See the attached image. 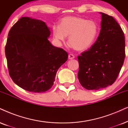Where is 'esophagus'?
Masks as SVG:
<instances>
[{
    "label": "esophagus",
    "instance_id": "34e87169",
    "mask_svg": "<svg viewBox=\"0 0 128 128\" xmlns=\"http://www.w3.org/2000/svg\"><path fill=\"white\" fill-rule=\"evenodd\" d=\"M75 58V56H74L73 54H70L68 55V59H69V60L73 59V58Z\"/></svg>",
    "mask_w": 128,
    "mask_h": 128
}]
</instances>
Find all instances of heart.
<instances>
[{"label":"heart","mask_w":128,"mask_h":128,"mask_svg":"<svg viewBox=\"0 0 128 128\" xmlns=\"http://www.w3.org/2000/svg\"><path fill=\"white\" fill-rule=\"evenodd\" d=\"M53 36L56 40L64 42L68 36V44L76 51L90 48L96 41L98 26L95 21L74 16L61 19L59 26L52 27Z\"/></svg>","instance_id":"heart-1"}]
</instances>
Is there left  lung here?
<instances>
[{
  "label": "left lung",
  "mask_w": 128,
  "mask_h": 128,
  "mask_svg": "<svg viewBox=\"0 0 128 128\" xmlns=\"http://www.w3.org/2000/svg\"><path fill=\"white\" fill-rule=\"evenodd\" d=\"M101 30L92 47L78 56L79 82L86 89L98 90L117 78L125 56L124 32L111 16L100 12Z\"/></svg>",
  "instance_id": "left-lung-1"
}]
</instances>
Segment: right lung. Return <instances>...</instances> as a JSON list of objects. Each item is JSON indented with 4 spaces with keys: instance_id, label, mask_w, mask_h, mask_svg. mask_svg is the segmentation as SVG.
<instances>
[{
    "instance_id": "1",
    "label": "right lung",
    "mask_w": 128,
    "mask_h": 128,
    "mask_svg": "<svg viewBox=\"0 0 128 128\" xmlns=\"http://www.w3.org/2000/svg\"><path fill=\"white\" fill-rule=\"evenodd\" d=\"M50 34L45 22L30 17L21 18L8 34L5 55L9 75L26 91L50 89L58 70L67 60V52L48 40Z\"/></svg>"
}]
</instances>
